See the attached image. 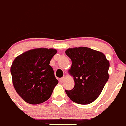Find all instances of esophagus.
Returning <instances> with one entry per match:
<instances>
[{
    "mask_svg": "<svg viewBox=\"0 0 126 126\" xmlns=\"http://www.w3.org/2000/svg\"><path fill=\"white\" fill-rule=\"evenodd\" d=\"M64 79H65V77H62V78L60 79V82L61 83L63 82H64Z\"/></svg>",
    "mask_w": 126,
    "mask_h": 126,
    "instance_id": "1",
    "label": "esophagus"
}]
</instances>
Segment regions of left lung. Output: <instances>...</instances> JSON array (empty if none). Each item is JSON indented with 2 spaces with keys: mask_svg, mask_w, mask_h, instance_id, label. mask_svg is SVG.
Listing matches in <instances>:
<instances>
[{
  "mask_svg": "<svg viewBox=\"0 0 126 126\" xmlns=\"http://www.w3.org/2000/svg\"><path fill=\"white\" fill-rule=\"evenodd\" d=\"M65 53L72 60L70 74L75 82L72 90H65L66 94L78 104L93 102L109 80V62L102 52L86 47L70 48Z\"/></svg>",
  "mask_w": 126,
  "mask_h": 126,
  "instance_id": "obj_1",
  "label": "left lung"
}]
</instances>
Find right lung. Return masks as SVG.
<instances>
[{
	"label": "right lung",
	"mask_w": 126,
	"mask_h": 126,
	"mask_svg": "<svg viewBox=\"0 0 126 126\" xmlns=\"http://www.w3.org/2000/svg\"><path fill=\"white\" fill-rule=\"evenodd\" d=\"M56 52L54 49H35L18 56L13 62L11 74L13 86L28 103H42L51 97L58 83L49 65Z\"/></svg>",
	"instance_id": "obj_1"
}]
</instances>
